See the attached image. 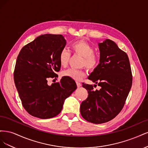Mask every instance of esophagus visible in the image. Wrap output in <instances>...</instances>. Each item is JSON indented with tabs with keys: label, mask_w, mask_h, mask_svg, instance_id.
<instances>
[{
	"label": "esophagus",
	"mask_w": 148,
	"mask_h": 148,
	"mask_svg": "<svg viewBox=\"0 0 148 148\" xmlns=\"http://www.w3.org/2000/svg\"><path fill=\"white\" fill-rule=\"evenodd\" d=\"M76 83H77V87H80L82 86V84H81V83H80L79 82H76Z\"/></svg>",
	"instance_id": "obj_1"
}]
</instances>
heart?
Listing matches in <instances>:
<instances>
[{
    "mask_svg": "<svg viewBox=\"0 0 148 148\" xmlns=\"http://www.w3.org/2000/svg\"><path fill=\"white\" fill-rule=\"evenodd\" d=\"M71 48L73 52L83 57L82 65L86 66L89 69H95L99 63L98 56L94 53V47L86 41L79 40L71 44ZM71 53L66 49H62L59 55V61L61 66H66L69 64ZM86 75L83 70L70 69L62 73L64 77H66L74 80L82 79Z\"/></svg>",
    "mask_w": 148,
    "mask_h": 148,
    "instance_id": "heart-1",
    "label": "heart"
}]
</instances>
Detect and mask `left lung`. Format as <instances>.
<instances>
[{
	"label": "left lung",
	"instance_id": "8db88e82",
	"mask_svg": "<svg viewBox=\"0 0 148 148\" xmlns=\"http://www.w3.org/2000/svg\"><path fill=\"white\" fill-rule=\"evenodd\" d=\"M99 64L88 77L96 84L83 83L88 96L80 106L84 119L99 124L115 118L125 105L132 85V73L127 54L113 41L106 39L99 43Z\"/></svg>",
	"mask_w": 148,
	"mask_h": 148
}]
</instances>
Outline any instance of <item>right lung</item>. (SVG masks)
<instances>
[{"label":"right lung","instance_id":"1","mask_svg":"<svg viewBox=\"0 0 148 148\" xmlns=\"http://www.w3.org/2000/svg\"><path fill=\"white\" fill-rule=\"evenodd\" d=\"M61 34H46L37 37L21 49L13 77L25 109L33 117H54L63 107L66 98L77 86L73 79L62 77L60 82L47 84L60 69L59 55L66 45Z\"/></svg>","mask_w":148,"mask_h":148}]
</instances>
